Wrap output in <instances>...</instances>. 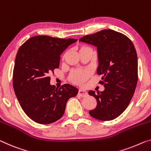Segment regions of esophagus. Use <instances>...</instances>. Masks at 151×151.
Returning a JSON list of instances; mask_svg holds the SVG:
<instances>
[{"instance_id": "obj_1", "label": "esophagus", "mask_w": 151, "mask_h": 151, "mask_svg": "<svg viewBox=\"0 0 151 151\" xmlns=\"http://www.w3.org/2000/svg\"><path fill=\"white\" fill-rule=\"evenodd\" d=\"M79 96H82V97H83V96H86L87 95V92L84 91V90H78V94Z\"/></svg>"}]
</instances>
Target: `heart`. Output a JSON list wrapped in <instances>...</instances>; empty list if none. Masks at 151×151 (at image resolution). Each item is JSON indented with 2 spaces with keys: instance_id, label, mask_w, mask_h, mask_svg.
Here are the masks:
<instances>
[{
  "instance_id": "heart-1",
  "label": "heart",
  "mask_w": 151,
  "mask_h": 151,
  "mask_svg": "<svg viewBox=\"0 0 151 151\" xmlns=\"http://www.w3.org/2000/svg\"><path fill=\"white\" fill-rule=\"evenodd\" d=\"M77 49L80 54L86 50H92V48L90 46L83 45H79L77 46ZM90 78V73L86 70H74L69 74L68 80L71 83L73 84L81 86L86 81Z\"/></svg>"
}]
</instances>
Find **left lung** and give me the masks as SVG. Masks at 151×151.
Instances as JSON below:
<instances>
[{
  "label": "left lung",
  "mask_w": 151,
  "mask_h": 151,
  "mask_svg": "<svg viewBox=\"0 0 151 151\" xmlns=\"http://www.w3.org/2000/svg\"><path fill=\"white\" fill-rule=\"evenodd\" d=\"M97 47L99 65L97 73L103 75L99 83L105 90L90 96L97 101L89 114L101 121H110L126 110L138 82V58L130 39L120 32L103 29L80 39Z\"/></svg>",
  "instance_id": "obj_1"
}]
</instances>
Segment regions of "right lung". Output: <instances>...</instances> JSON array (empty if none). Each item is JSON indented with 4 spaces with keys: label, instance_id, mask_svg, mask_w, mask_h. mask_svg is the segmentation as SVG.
Wrapping results in <instances>:
<instances>
[{
    "label": "right lung",
    "instance_id": "add662e5",
    "mask_svg": "<svg viewBox=\"0 0 151 151\" xmlns=\"http://www.w3.org/2000/svg\"><path fill=\"white\" fill-rule=\"evenodd\" d=\"M78 40L36 36L20 46L15 57L13 86L25 114L40 124L54 123L64 114L67 102L78 90L64 84H50L48 74L59 67L62 52Z\"/></svg>",
    "mask_w": 151,
    "mask_h": 151
}]
</instances>
